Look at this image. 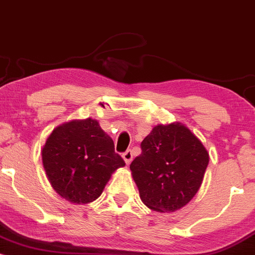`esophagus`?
I'll return each mask as SVG.
<instances>
[{
    "mask_svg": "<svg viewBox=\"0 0 255 255\" xmlns=\"http://www.w3.org/2000/svg\"><path fill=\"white\" fill-rule=\"evenodd\" d=\"M122 158L125 159L126 164H129V163L131 162V159H133V152H131L130 150L126 151L124 154H122Z\"/></svg>",
    "mask_w": 255,
    "mask_h": 255,
    "instance_id": "esophagus-1",
    "label": "esophagus"
}]
</instances>
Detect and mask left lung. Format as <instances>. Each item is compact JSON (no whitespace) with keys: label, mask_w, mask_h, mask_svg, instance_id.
Listing matches in <instances>:
<instances>
[{"label":"left lung","mask_w":255,"mask_h":255,"mask_svg":"<svg viewBox=\"0 0 255 255\" xmlns=\"http://www.w3.org/2000/svg\"><path fill=\"white\" fill-rule=\"evenodd\" d=\"M141 154L130 171L140 199L148 209L175 212L186 206L203 183L210 156L181 122L158 125L141 141Z\"/></svg>","instance_id":"1"}]
</instances>
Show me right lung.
<instances>
[{
  "label": "right lung",
  "instance_id": "right-lung-1",
  "mask_svg": "<svg viewBox=\"0 0 255 255\" xmlns=\"http://www.w3.org/2000/svg\"><path fill=\"white\" fill-rule=\"evenodd\" d=\"M42 162L54 191L79 205L101 197L111 175L126 165L113 139L91 118L57 126L43 146Z\"/></svg>",
  "mask_w": 255,
  "mask_h": 255
}]
</instances>
